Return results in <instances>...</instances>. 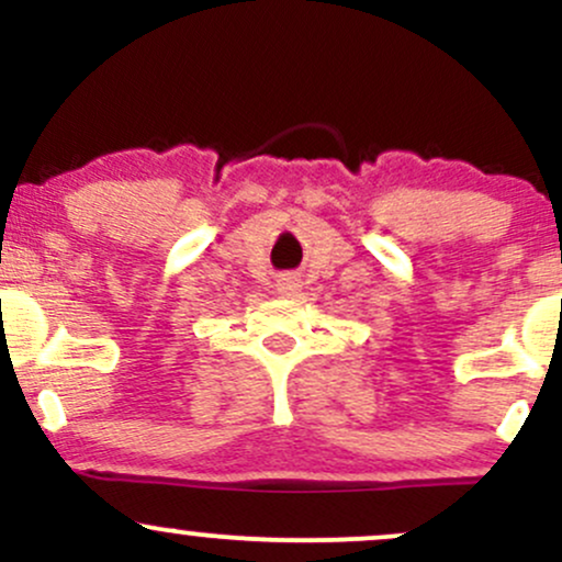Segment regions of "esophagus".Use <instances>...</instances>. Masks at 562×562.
<instances>
[{
  "instance_id": "esophagus-1",
  "label": "esophagus",
  "mask_w": 562,
  "mask_h": 562,
  "mask_svg": "<svg viewBox=\"0 0 562 562\" xmlns=\"http://www.w3.org/2000/svg\"><path fill=\"white\" fill-rule=\"evenodd\" d=\"M277 295H282V299H290V295H295L301 290V282H299V274L295 272H282L277 277Z\"/></svg>"
}]
</instances>
